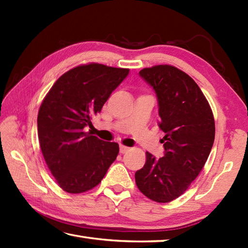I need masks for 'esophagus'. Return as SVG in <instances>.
Instances as JSON below:
<instances>
[{
	"instance_id": "1",
	"label": "esophagus",
	"mask_w": 248,
	"mask_h": 248,
	"mask_svg": "<svg viewBox=\"0 0 248 248\" xmlns=\"http://www.w3.org/2000/svg\"><path fill=\"white\" fill-rule=\"evenodd\" d=\"M129 147H127V146H124V145H120V152L121 154H125V152H128L129 151Z\"/></svg>"
}]
</instances>
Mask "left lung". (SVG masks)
I'll use <instances>...</instances> for the list:
<instances>
[{"mask_svg": "<svg viewBox=\"0 0 248 248\" xmlns=\"http://www.w3.org/2000/svg\"><path fill=\"white\" fill-rule=\"evenodd\" d=\"M140 76L156 93L165 155L155 159L146 152L135 182L146 197L170 202L181 196L202 170L214 143V116L202 89L177 67L144 68Z\"/></svg>", "mask_w": 248, "mask_h": 248, "instance_id": "obj_1", "label": "left lung"}]
</instances>
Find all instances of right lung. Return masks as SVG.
I'll list each match as a JSON object with an SVG mask.
<instances>
[{
  "mask_svg": "<svg viewBox=\"0 0 248 248\" xmlns=\"http://www.w3.org/2000/svg\"><path fill=\"white\" fill-rule=\"evenodd\" d=\"M127 68L98 62L77 66L57 78L37 117L44 159L60 187L70 194L97 186L116 160L119 145L85 132L93 116L128 76Z\"/></svg>",
  "mask_w": 248,
  "mask_h": 248,
  "instance_id": "add662e5",
  "label": "right lung"
}]
</instances>
